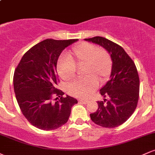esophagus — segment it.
<instances>
[{
    "mask_svg": "<svg viewBox=\"0 0 155 155\" xmlns=\"http://www.w3.org/2000/svg\"><path fill=\"white\" fill-rule=\"evenodd\" d=\"M79 102L81 103V104H87L88 101H87V100H79Z\"/></svg>",
    "mask_w": 155,
    "mask_h": 155,
    "instance_id": "34e87169",
    "label": "esophagus"
}]
</instances>
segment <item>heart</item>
<instances>
[{"mask_svg": "<svg viewBox=\"0 0 155 155\" xmlns=\"http://www.w3.org/2000/svg\"><path fill=\"white\" fill-rule=\"evenodd\" d=\"M76 67H83L85 77L67 87V92L73 97L84 98L95 90L100 82L106 81L112 70L111 57L107 51L95 44L82 42L73 48L72 55L61 58L57 64V71L62 79L70 81L76 76Z\"/></svg>", "mask_w": 155, "mask_h": 155, "instance_id": "1", "label": "heart"}]
</instances>
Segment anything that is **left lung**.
Segmentation results:
<instances>
[{"label": "left lung", "instance_id": "left-lung-1", "mask_svg": "<svg viewBox=\"0 0 155 155\" xmlns=\"http://www.w3.org/2000/svg\"><path fill=\"white\" fill-rule=\"evenodd\" d=\"M84 40L105 48L111 54L113 63L110 80L100 90L101 95L109 99L97 101L98 108L90 114V118L101 127H118L128 120L138 104L140 81L136 66L119 44L101 36Z\"/></svg>", "mask_w": 155, "mask_h": 155}]
</instances>
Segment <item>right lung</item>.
Masks as SVG:
<instances>
[{
	"instance_id": "add662e5",
	"label": "right lung",
	"mask_w": 155,
	"mask_h": 155,
	"mask_svg": "<svg viewBox=\"0 0 155 155\" xmlns=\"http://www.w3.org/2000/svg\"><path fill=\"white\" fill-rule=\"evenodd\" d=\"M78 39H46L27 51L15 68L13 83L17 103L32 125L54 130L68 120L72 106L78 103L56 88L59 82L57 62L62 51ZM54 97H60L54 99ZM58 101H57V99Z\"/></svg>"
}]
</instances>
